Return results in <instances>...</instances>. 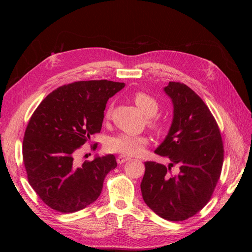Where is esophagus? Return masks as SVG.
Listing matches in <instances>:
<instances>
[{
	"instance_id": "1",
	"label": "esophagus",
	"mask_w": 252,
	"mask_h": 252,
	"mask_svg": "<svg viewBox=\"0 0 252 252\" xmlns=\"http://www.w3.org/2000/svg\"><path fill=\"white\" fill-rule=\"evenodd\" d=\"M128 159H129L128 157L123 156V155H120V156H118V158H117V162H118L119 164H123V163H125L126 161H128Z\"/></svg>"
}]
</instances>
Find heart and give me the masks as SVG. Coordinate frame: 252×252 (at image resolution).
Wrapping results in <instances>:
<instances>
[{
  "label": "heart",
  "instance_id": "1",
  "mask_svg": "<svg viewBox=\"0 0 252 252\" xmlns=\"http://www.w3.org/2000/svg\"><path fill=\"white\" fill-rule=\"evenodd\" d=\"M133 102L138 106L139 109L150 118L148 120V126L157 133H162L165 130L164 122L158 119L151 118L157 114L158 110V103L154 96L150 94L139 91L132 96ZM111 113V106L107 109L106 116L109 117ZM149 144V139L145 135H132L128 133H120L116 136H112L107 142V149L112 152H118L123 156H140L143 154L145 148Z\"/></svg>",
  "mask_w": 252,
  "mask_h": 252
}]
</instances>
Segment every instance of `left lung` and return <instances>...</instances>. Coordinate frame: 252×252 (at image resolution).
<instances>
[{
	"label": "left lung",
	"mask_w": 252,
	"mask_h": 252,
	"mask_svg": "<svg viewBox=\"0 0 252 252\" xmlns=\"http://www.w3.org/2000/svg\"><path fill=\"white\" fill-rule=\"evenodd\" d=\"M164 90L173 103V121L156 154L171 163L145 162L141 191L158 217L179 222L196 215L211 199L222 172L224 146L215 117L191 88L169 82ZM175 164L180 171L172 175Z\"/></svg>",
	"instance_id": "1"
}]
</instances>
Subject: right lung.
I'll return each instance as SVG.
<instances>
[{
	"label": "right lung",
	"instance_id": "obj_1",
	"mask_svg": "<svg viewBox=\"0 0 252 252\" xmlns=\"http://www.w3.org/2000/svg\"><path fill=\"white\" fill-rule=\"evenodd\" d=\"M124 86L107 80L73 82L53 90L32 113L23 140V162L30 186L51 209L75 212L100 196L105 177L117 167L116 157L79 165L75 156L101 131L106 103Z\"/></svg>",
	"mask_w": 252,
	"mask_h": 252
}]
</instances>
